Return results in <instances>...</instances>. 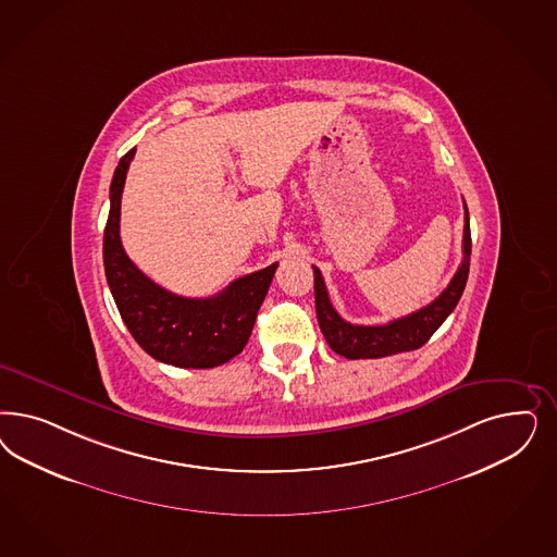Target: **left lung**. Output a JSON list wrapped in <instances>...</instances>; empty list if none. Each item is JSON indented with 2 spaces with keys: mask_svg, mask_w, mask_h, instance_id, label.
Segmentation results:
<instances>
[{
  "mask_svg": "<svg viewBox=\"0 0 557 557\" xmlns=\"http://www.w3.org/2000/svg\"><path fill=\"white\" fill-rule=\"evenodd\" d=\"M469 256H471V232H469V213L466 207V227H463V260L449 287L445 288L431 306L422 307L406 318L383 325H355L344 322L338 311L330 304L327 288L323 283L322 272L313 267L315 276V311L327 346L344 359H381L397 352H408L424 346L432 334L441 327L457 307L469 274Z\"/></svg>",
  "mask_w": 557,
  "mask_h": 557,
  "instance_id": "obj_1",
  "label": "left lung"
}]
</instances>
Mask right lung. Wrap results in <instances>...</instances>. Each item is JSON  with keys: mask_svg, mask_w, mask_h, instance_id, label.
Returning a JSON list of instances; mask_svg holds the SVG:
<instances>
[{"mask_svg": "<svg viewBox=\"0 0 557 557\" xmlns=\"http://www.w3.org/2000/svg\"><path fill=\"white\" fill-rule=\"evenodd\" d=\"M133 158L135 149L121 158L110 184L104 230L108 287L131 336L149 357L184 369H213L234 359L248 344L276 262L235 278L207 299L180 297L156 285L131 262L121 244V197Z\"/></svg>", "mask_w": 557, "mask_h": 557, "instance_id": "1", "label": "right lung"}]
</instances>
